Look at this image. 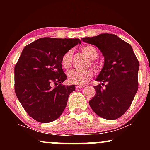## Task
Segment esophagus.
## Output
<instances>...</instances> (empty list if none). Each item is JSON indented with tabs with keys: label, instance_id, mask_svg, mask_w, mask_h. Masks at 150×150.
<instances>
[{
	"label": "esophagus",
	"instance_id": "34e87169",
	"mask_svg": "<svg viewBox=\"0 0 150 150\" xmlns=\"http://www.w3.org/2000/svg\"><path fill=\"white\" fill-rule=\"evenodd\" d=\"M84 85L83 84H78L76 86V88H82L83 87H84Z\"/></svg>",
	"mask_w": 150,
	"mask_h": 150
}]
</instances>
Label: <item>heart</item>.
I'll return each mask as SVG.
<instances>
[{
  "label": "heart",
  "instance_id": "1",
  "mask_svg": "<svg viewBox=\"0 0 150 150\" xmlns=\"http://www.w3.org/2000/svg\"><path fill=\"white\" fill-rule=\"evenodd\" d=\"M82 51L90 58V59L95 60L98 57V51L94 46L87 45L82 48ZM62 66L64 69H68L72 64V51L69 50L64 54L61 59ZM68 80L74 84H82L88 82L93 76V71L90 69H74L67 73Z\"/></svg>",
  "mask_w": 150,
  "mask_h": 150
}]
</instances>
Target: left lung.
<instances>
[{
	"label": "left lung",
	"instance_id": "1",
	"mask_svg": "<svg viewBox=\"0 0 150 150\" xmlns=\"http://www.w3.org/2000/svg\"><path fill=\"white\" fill-rule=\"evenodd\" d=\"M82 40L96 46L104 57V67L96 78L100 83L93 86L96 94L89 105L102 118H119L129 108L138 90L139 62L132 47L108 33L83 38Z\"/></svg>",
	"mask_w": 150,
	"mask_h": 150
}]
</instances>
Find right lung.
I'll return each instance as SVG.
<instances>
[{
  "label": "right lung",
  "mask_w": 150,
  "mask_h": 150,
  "mask_svg": "<svg viewBox=\"0 0 150 150\" xmlns=\"http://www.w3.org/2000/svg\"><path fill=\"white\" fill-rule=\"evenodd\" d=\"M78 43V38H42L24 48L14 67V89L19 102L34 120L46 123L62 114L75 86L62 85L67 75L61 59Z\"/></svg>",
  "instance_id": "1"
}]
</instances>
